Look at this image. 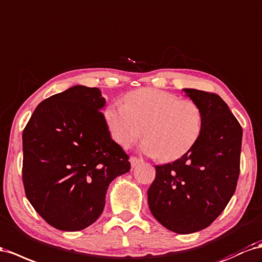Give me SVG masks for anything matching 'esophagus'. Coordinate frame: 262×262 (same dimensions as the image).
Here are the masks:
<instances>
[{"instance_id":"esophagus-1","label":"esophagus","mask_w":262,"mask_h":262,"mask_svg":"<svg viewBox=\"0 0 262 262\" xmlns=\"http://www.w3.org/2000/svg\"><path fill=\"white\" fill-rule=\"evenodd\" d=\"M141 162H143V160L140 158H137V157H131V159H130V163L133 167L137 166L139 163H141Z\"/></svg>"}]
</instances>
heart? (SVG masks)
I'll use <instances>...</instances> for the list:
<instances>
[{
    "label": "heart",
    "mask_w": 262,
    "mask_h": 262,
    "mask_svg": "<svg viewBox=\"0 0 262 262\" xmlns=\"http://www.w3.org/2000/svg\"><path fill=\"white\" fill-rule=\"evenodd\" d=\"M104 119L112 139L125 148L142 137L143 130L141 148L161 161L182 158L203 129V112L195 101L153 88L132 91L123 104H109Z\"/></svg>",
    "instance_id": "1"
}]
</instances>
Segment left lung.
<instances>
[{
    "label": "left lung",
    "mask_w": 262,
    "mask_h": 262,
    "mask_svg": "<svg viewBox=\"0 0 262 262\" xmlns=\"http://www.w3.org/2000/svg\"><path fill=\"white\" fill-rule=\"evenodd\" d=\"M184 91L202 109V133L181 159L155 166L147 203L154 218L165 228L192 234L208 227L235 193L243 129L217 94Z\"/></svg>",
    "instance_id": "1"
}]
</instances>
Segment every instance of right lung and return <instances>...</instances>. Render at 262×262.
I'll list each match as a JSON object with an SVG mask.
<instances>
[{
	"mask_svg": "<svg viewBox=\"0 0 262 262\" xmlns=\"http://www.w3.org/2000/svg\"><path fill=\"white\" fill-rule=\"evenodd\" d=\"M104 103L99 88L75 86L41 101L24 128L25 194L56 229L94 224L109 184L131 168L129 155L111 139Z\"/></svg>",
	"mask_w": 262,
	"mask_h": 262,
	"instance_id": "add662e5",
	"label": "right lung"
}]
</instances>
